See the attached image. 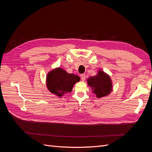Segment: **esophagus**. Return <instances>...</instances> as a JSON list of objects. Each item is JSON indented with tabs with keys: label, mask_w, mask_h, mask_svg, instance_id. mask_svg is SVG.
Listing matches in <instances>:
<instances>
[{
	"label": "esophagus",
	"mask_w": 152,
	"mask_h": 152,
	"mask_svg": "<svg viewBox=\"0 0 152 152\" xmlns=\"http://www.w3.org/2000/svg\"><path fill=\"white\" fill-rule=\"evenodd\" d=\"M80 78H81V79H82V80H85V79H86V75L85 74H81L80 75Z\"/></svg>",
	"instance_id": "obj_1"
}]
</instances>
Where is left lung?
<instances>
[{
	"instance_id": "left-lung-1",
	"label": "left lung",
	"mask_w": 152,
	"mask_h": 152,
	"mask_svg": "<svg viewBox=\"0 0 152 152\" xmlns=\"http://www.w3.org/2000/svg\"><path fill=\"white\" fill-rule=\"evenodd\" d=\"M87 83L98 98L108 95L112 91L110 78L103 71H99L97 75L89 77L87 79Z\"/></svg>"
}]
</instances>
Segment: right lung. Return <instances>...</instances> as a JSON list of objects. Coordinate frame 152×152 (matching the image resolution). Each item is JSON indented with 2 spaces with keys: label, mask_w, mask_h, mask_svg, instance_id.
Listing matches in <instances>:
<instances>
[{
  "label": "right lung",
  "mask_w": 152,
  "mask_h": 152,
  "mask_svg": "<svg viewBox=\"0 0 152 152\" xmlns=\"http://www.w3.org/2000/svg\"><path fill=\"white\" fill-rule=\"evenodd\" d=\"M79 80L78 75L68 73L62 68H58L48 73L47 86L50 93L61 97L67 93H70L73 86Z\"/></svg>",
  "instance_id": "1"
}]
</instances>
